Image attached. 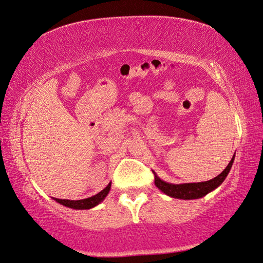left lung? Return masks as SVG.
I'll return each mask as SVG.
<instances>
[{
	"label": "left lung",
	"mask_w": 263,
	"mask_h": 263,
	"mask_svg": "<svg viewBox=\"0 0 263 263\" xmlns=\"http://www.w3.org/2000/svg\"><path fill=\"white\" fill-rule=\"evenodd\" d=\"M234 158H235V155L233 156L230 164L227 165L226 168L222 171L219 175L216 176L215 178H212V180L205 181V182L172 184V183H167L163 180H160V178L157 176V174H156L155 172H153L155 174V185L157 186L161 192H164L165 194L175 199L193 200V199L202 198L209 192L214 191L215 189H217L222 182H224L226 176L228 175V173H230L232 168Z\"/></svg>",
	"instance_id": "obj_1"
}]
</instances>
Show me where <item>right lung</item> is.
I'll use <instances>...</instances> for the list:
<instances>
[{"instance_id": "add662e5", "label": "right lung", "mask_w": 263, "mask_h": 263, "mask_svg": "<svg viewBox=\"0 0 263 263\" xmlns=\"http://www.w3.org/2000/svg\"><path fill=\"white\" fill-rule=\"evenodd\" d=\"M110 183H108V185L106 186L104 190H102L99 193H97L93 197L87 198V199H82V200H66V199H57L53 198L57 202L63 204L68 208H72V209H78V210H83V209H90L96 206L97 204H99L102 201L106 198V195L108 194L109 190H110Z\"/></svg>"}]
</instances>
